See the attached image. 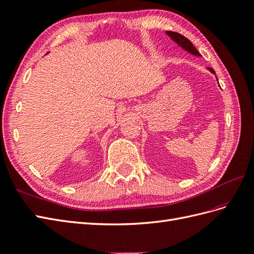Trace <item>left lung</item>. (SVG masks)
<instances>
[{
  "label": "left lung",
  "mask_w": 254,
  "mask_h": 254,
  "mask_svg": "<svg viewBox=\"0 0 254 254\" xmlns=\"http://www.w3.org/2000/svg\"><path fill=\"white\" fill-rule=\"evenodd\" d=\"M166 34L170 36L175 43H177L181 48L187 50L188 53H190V54H192L194 56H197V57L200 56L197 49L193 46V44L184 35L177 33V32H172V31H166ZM208 69H209L212 74H214V70L211 67H208Z\"/></svg>",
  "instance_id": "obj_1"
}]
</instances>
